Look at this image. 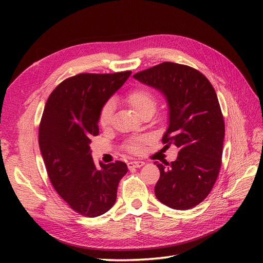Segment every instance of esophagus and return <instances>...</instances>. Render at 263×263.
Returning <instances> with one entry per match:
<instances>
[{"instance_id":"1","label":"esophagus","mask_w":263,"mask_h":263,"mask_svg":"<svg viewBox=\"0 0 263 263\" xmlns=\"http://www.w3.org/2000/svg\"><path fill=\"white\" fill-rule=\"evenodd\" d=\"M144 165V161L142 160H132V161H128L127 166L128 168H132V167H136V168H140Z\"/></svg>"}]
</instances>
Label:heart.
I'll return each instance as SVG.
<instances>
[{
	"label": "heart",
	"instance_id": "obj_1",
	"mask_svg": "<svg viewBox=\"0 0 263 263\" xmlns=\"http://www.w3.org/2000/svg\"><path fill=\"white\" fill-rule=\"evenodd\" d=\"M126 102L132 106L139 115L146 111H153L156 107V97L154 92L147 87H137L126 95ZM114 113V103L113 100H108L106 102L103 107L100 108L99 115H98V123L102 127H107L111 119H113ZM149 141V138L147 136H140L131 138L124 143V149L126 152L131 154H139L141 152L142 146L144 143Z\"/></svg>",
	"mask_w": 263,
	"mask_h": 263
}]
</instances>
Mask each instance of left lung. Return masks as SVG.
I'll list each match as a JSON object with an SVG mask.
<instances>
[{
    "label": "left lung",
    "mask_w": 263,
    "mask_h": 263,
    "mask_svg": "<svg viewBox=\"0 0 263 263\" xmlns=\"http://www.w3.org/2000/svg\"><path fill=\"white\" fill-rule=\"evenodd\" d=\"M135 79L165 95L170 124L164 148L180 150L175 161H156L160 177L155 194L176 210L198 205L208 197L219 174L225 122L210 81L191 66L164 62L138 72Z\"/></svg>",
    "instance_id": "obj_1"
}]
</instances>
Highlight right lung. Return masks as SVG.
Returning <instances> with one entry per match:
<instances>
[{"label": "right lung", "instance_id": "1", "mask_svg": "<svg viewBox=\"0 0 263 263\" xmlns=\"http://www.w3.org/2000/svg\"><path fill=\"white\" fill-rule=\"evenodd\" d=\"M132 73H80L54 89L39 124L38 141L55 191L78 214L97 217L116 201L126 174L123 161L95 165L89 143L98 136V115L108 98Z\"/></svg>", "mask_w": 263, "mask_h": 263}]
</instances>
